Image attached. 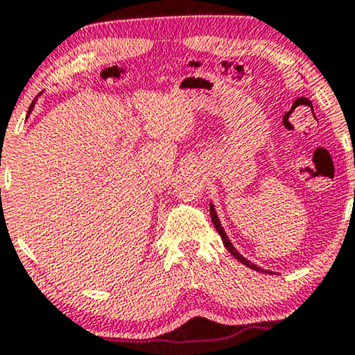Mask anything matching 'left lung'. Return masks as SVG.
Segmentation results:
<instances>
[{"mask_svg":"<svg viewBox=\"0 0 355 355\" xmlns=\"http://www.w3.org/2000/svg\"><path fill=\"white\" fill-rule=\"evenodd\" d=\"M210 217H211V222H214V225H215V229H217V232L220 234V237H222V240H223V243H225V247H227V250L230 252L232 255L235 257V259L237 260H240V262L243 263V266H247V267H250V268H254V270H257V272H260L262 270V268L260 267H257L255 263H252V262H248V260L245 259V257H242L239 254L237 250H235V247L232 245V242L229 240V237H227V234H225V230H223V227L220 225V222H218V217H217V214H215V209H214V205H210Z\"/></svg>","mask_w":355,"mask_h":355,"instance_id":"obj_1","label":"left lung"}]
</instances>
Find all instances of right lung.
<instances>
[{
  "label": "right lung",
  "instance_id": "right-lung-1",
  "mask_svg": "<svg viewBox=\"0 0 355 355\" xmlns=\"http://www.w3.org/2000/svg\"><path fill=\"white\" fill-rule=\"evenodd\" d=\"M33 105H35V103H31V107H30V112H31V110H33Z\"/></svg>",
  "mask_w": 355,
  "mask_h": 355
}]
</instances>
